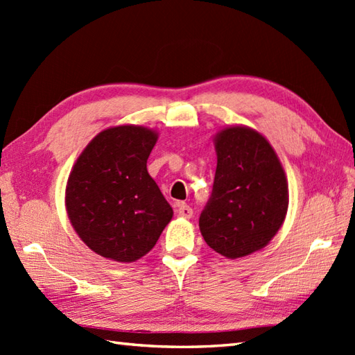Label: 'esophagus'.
Masks as SVG:
<instances>
[{"label":"esophagus","instance_id":"1","mask_svg":"<svg viewBox=\"0 0 355 355\" xmlns=\"http://www.w3.org/2000/svg\"><path fill=\"white\" fill-rule=\"evenodd\" d=\"M177 214L182 218H192L193 210L191 206H187L186 202H180V205L177 206Z\"/></svg>","mask_w":355,"mask_h":355}]
</instances>
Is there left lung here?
<instances>
[{
  "mask_svg": "<svg viewBox=\"0 0 355 355\" xmlns=\"http://www.w3.org/2000/svg\"><path fill=\"white\" fill-rule=\"evenodd\" d=\"M214 143V191L201 212L200 232L216 253L244 258L266 247L282 227L288 183L273 146L253 128H223Z\"/></svg>",
  "mask_w": 355,
  "mask_h": 355,
  "instance_id": "1",
  "label": "left lung"
}]
</instances>
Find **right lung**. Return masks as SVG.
Masks as SVG:
<instances>
[{
  "label": "right lung",
  "mask_w": 355,
  "mask_h": 355,
  "mask_svg": "<svg viewBox=\"0 0 355 355\" xmlns=\"http://www.w3.org/2000/svg\"><path fill=\"white\" fill-rule=\"evenodd\" d=\"M158 132L139 125L101 131L78 157L65 209L79 238L103 258L134 262L153 250L173 210L146 169Z\"/></svg>",
  "instance_id": "right-lung-1"
}]
</instances>
